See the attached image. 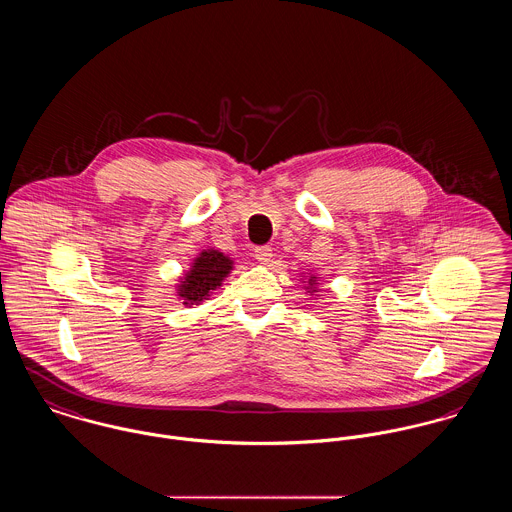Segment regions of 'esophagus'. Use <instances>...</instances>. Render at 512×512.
Listing matches in <instances>:
<instances>
[{
	"label": "esophagus",
	"mask_w": 512,
	"mask_h": 512,
	"mask_svg": "<svg viewBox=\"0 0 512 512\" xmlns=\"http://www.w3.org/2000/svg\"><path fill=\"white\" fill-rule=\"evenodd\" d=\"M254 256H256V260L262 262V264L272 262V256H274L272 246H256V248H254Z\"/></svg>",
	"instance_id": "esophagus-1"
}]
</instances>
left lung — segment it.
Segmentation results:
<instances>
[{
	"mask_svg": "<svg viewBox=\"0 0 512 512\" xmlns=\"http://www.w3.org/2000/svg\"><path fill=\"white\" fill-rule=\"evenodd\" d=\"M313 281H315V278L309 279V285H313Z\"/></svg>",
	"mask_w": 512,
	"mask_h": 512,
	"instance_id": "8db88e82",
	"label": "left lung"
}]
</instances>
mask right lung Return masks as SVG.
I'll return each mask as SVG.
<instances>
[{"instance_id":"1","label":"right lung","mask_w":512,"mask_h":512,"mask_svg":"<svg viewBox=\"0 0 512 512\" xmlns=\"http://www.w3.org/2000/svg\"><path fill=\"white\" fill-rule=\"evenodd\" d=\"M231 270H233V260H229L217 250H205L195 258L178 293L186 305L199 303L211 293V289L221 285V281L227 278Z\"/></svg>"}]
</instances>
